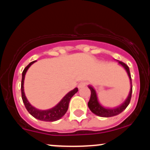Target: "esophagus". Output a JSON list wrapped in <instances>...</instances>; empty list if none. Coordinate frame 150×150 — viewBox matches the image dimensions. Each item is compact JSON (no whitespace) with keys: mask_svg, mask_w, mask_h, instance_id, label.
I'll return each mask as SVG.
<instances>
[{"mask_svg":"<svg viewBox=\"0 0 150 150\" xmlns=\"http://www.w3.org/2000/svg\"><path fill=\"white\" fill-rule=\"evenodd\" d=\"M86 85H87V82H80V83L78 85V88L79 89L83 88V87H85Z\"/></svg>","mask_w":150,"mask_h":150,"instance_id":"34e87169","label":"esophagus"}]
</instances>
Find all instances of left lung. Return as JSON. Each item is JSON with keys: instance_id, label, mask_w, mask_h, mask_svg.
I'll return each instance as SVG.
<instances>
[{"instance_id": "obj_1", "label": "left lung", "mask_w": 150, "mask_h": 150, "mask_svg": "<svg viewBox=\"0 0 150 150\" xmlns=\"http://www.w3.org/2000/svg\"><path fill=\"white\" fill-rule=\"evenodd\" d=\"M118 63L120 65H121L124 68V69L126 70L127 73L130 79V90L129 92V94L127 97V99H125L124 102L122 104H120V106H117L115 108H106L104 107L103 106L99 104V100H98L97 92H96L95 89H94V87L92 86L89 85L88 87L91 91V97L89 99V101L88 102V107L90 109V111H92L93 113H94L95 115H97L98 116L100 117H111L116 116V115L120 114V113L123 112V111L126 108L127 106H128V104H130V99H131V96H132V80H131V76H130V70H129L128 66L125 63H123L121 61H118Z\"/></svg>"}]
</instances>
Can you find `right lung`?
Segmentation results:
<instances>
[{"mask_svg": "<svg viewBox=\"0 0 150 150\" xmlns=\"http://www.w3.org/2000/svg\"><path fill=\"white\" fill-rule=\"evenodd\" d=\"M37 61H34L31 62V63L27 65V67L24 69L23 72H22V82H21V92H22V99L23 101L24 104H25V108L28 111V112L32 115V116L37 118L38 120H43V121H56V120H59L61 118L65 113L67 112L68 108V105H69V102L70 101V99L73 97V96L75 93L77 92L78 89L75 88L73 90L69 92L65 96L63 99H61V101L57 105L54 106V107L50 108L48 110H39L34 107L32 106L28 100H27V97H26L25 92H24V80H25V74L27 73V70L34 63Z\"/></svg>", "mask_w": 150, "mask_h": 150, "instance_id": "obj_1", "label": "right lung"}]
</instances>
